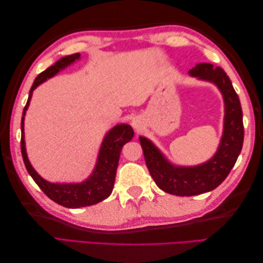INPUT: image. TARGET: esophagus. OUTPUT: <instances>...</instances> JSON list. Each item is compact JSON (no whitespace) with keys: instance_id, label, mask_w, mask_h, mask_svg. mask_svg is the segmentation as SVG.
<instances>
[{"instance_id":"obj_1","label":"esophagus","mask_w":263,"mask_h":263,"mask_svg":"<svg viewBox=\"0 0 263 263\" xmlns=\"http://www.w3.org/2000/svg\"><path fill=\"white\" fill-rule=\"evenodd\" d=\"M132 126H133V128H135V130L138 132L139 130H141V126H142V122H141V120L139 119V117H136V119H133L132 120Z\"/></svg>"}]
</instances>
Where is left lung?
I'll list each match as a JSON object with an SVG mask.
<instances>
[{
  "label": "left lung",
  "mask_w": 263,
  "mask_h": 263,
  "mask_svg": "<svg viewBox=\"0 0 263 263\" xmlns=\"http://www.w3.org/2000/svg\"><path fill=\"white\" fill-rule=\"evenodd\" d=\"M189 73L199 79L214 82L224 97V135L216 155L199 166H174L148 139L139 138L146 165L156 184L163 191L178 197L198 195L220 185L235 165L244 140L241 103L226 72L210 63H199Z\"/></svg>",
  "instance_id": "1"
}]
</instances>
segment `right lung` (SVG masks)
I'll list each match as a JSON object with an SVG mask.
<instances>
[{
	"mask_svg": "<svg viewBox=\"0 0 263 263\" xmlns=\"http://www.w3.org/2000/svg\"><path fill=\"white\" fill-rule=\"evenodd\" d=\"M80 58L79 53L69 55V57L62 58L59 60L54 65L49 66L42 73H39L33 81L29 91L27 104L24 108L21 120V154L24 158V163L26 168L29 173L32 180L36 182L37 185L42 189V191L47 197L61 205L66 208H81V206L96 204L100 201L108 198L111 191H113L116 170L119 165L120 154L122 147L126 142L132 140L135 132L133 128L127 124H120L114 126L106 135L102 148H100L97 165L95 167L93 173L90 177L82 183L77 184H59V183H49L39 176L36 171L32 168L29 160L27 157L26 146H25V135H24V120L26 110L29 106L30 98L32 96V91L36 87L41 85L42 82L47 80L58 73L60 70L64 69L77 59Z\"/></svg>",
	"mask_w": 263,
	"mask_h": 263,
	"instance_id": "1",
	"label": "right lung"
}]
</instances>
